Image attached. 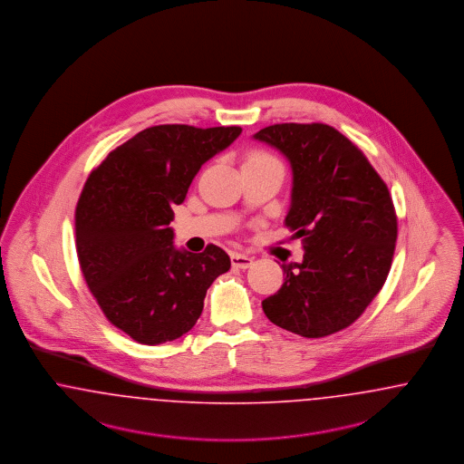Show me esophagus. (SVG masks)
<instances>
[{"mask_svg": "<svg viewBox=\"0 0 464 464\" xmlns=\"http://www.w3.org/2000/svg\"><path fill=\"white\" fill-rule=\"evenodd\" d=\"M230 262H232V266L241 268V270H246V268H249V266L253 265V258H251V256H247V255H241V253H232Z\"/></svg>", "mask_w": 464, "mask_h": 464, "instance_id": "esophagus-1", "label": "esophagus"}]
</instances>
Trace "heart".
Here are the masks:
<instances>
[{
  "instance_id": "obj_1",
  "label": "heart",
  "mask_w": 464,
  "mask_h": 464,
  "mask_svg": "<svg viewBox=\"0 0 464 464\" xmlns=\"http://www.w3.org/2000/svg\"><path fill=\"white\" fill-rule=\"evenodd\" d=\"M272 160H276V158H272L270 154L262 152V150H256V152H253V154L247 158V161H272Z\"/></svg>"
}]
</instances>
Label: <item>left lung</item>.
Here are the masks:
<instances>
[{
  "label": "left lung",
  "instance_id": "1",
  "mask_svg": "<svg viewBox=\"0 0 464 464\" xmlns=\"http://www.w3.org/2000/svg\"><path fill=\"white\" fill-rule=\"evenodd\" d=\"M253 137L291 164L285 227L304 249L302 263L284 265L283 287L263 300V312L303 338L334 334L362 315L388 277L397 241L388 187L329 124L283 122Z\"/></svg>",
  "mask_w": 464,
  "mask_h": 464
}]
</instances>
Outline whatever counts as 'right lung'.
Listing matches in <instances>:
<instances>
[{"instance_id": "right-lung-1", "label": "right lung", "mask_w": 464, "mask_h": 464, "mask_svg": "<svg viewBox=\"0 0 464 464\" xmlns=\"http://www.w3.org/2000/svg\"><path fill=\"white\" fill-rule=\"evenodd\" d=\"M239 126L160 124L114 149L76 206L81 272L109 323L141 344L173 342L201 317L208 287L230 258L173 246V204L202 164L241 135Z\"/></svg>"}]
</instances>
